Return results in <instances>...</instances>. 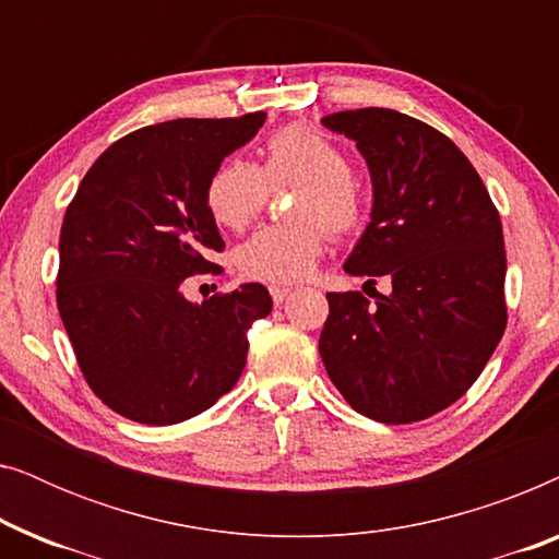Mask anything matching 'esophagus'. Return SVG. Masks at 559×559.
<instances>
[{
  "label": "esophagus",
  "instance_id": "obj_1",
  "mask_svg": "<svg viewBox=\"0 0 559 559\" xmlns=\"http://www.w3.org/2000/svg\"><path fill=\"white\" fill-rule=\"evenodd\" d=\"M270 295H272V302H274V305H280V302H285L289 295H293V287H285V285H272V287H270Z\"/></svg>",
  "mask_w": 559,
  "mask_h": 559
}]
</instances>
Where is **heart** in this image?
Returning a JSON list of instances; mask_svg holds the SVG:
<instances>
[{"instance_id": "b5f03b06", "label": "heart", "mask_w": 559, "mask_h": 559, "mask_svg": "<svg viewBox=\"0 0 559 559\" xmlns=\"http://www.w3.org/2000/svg\"><path fill=\"white\" fill-rule=\"evenodd\" d=\"M262 167L231 157L205 182L211 218L241 231L259 216L266 186H297L295 224L266 226L236 249L241 274L262 282H297L316 270L325 251V228L350 234L364 224V195L350 178L348 157L308 124H289L264 142Z\"/></svg>"}]
</instances>
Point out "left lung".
I'll return each instance as SVG.
<instances>
[{
	"label": "left lung",
	"mask_w": 559,
	"mask_h": 559,
	"mask_svg": "<svg viewBox=\"0 0 559 559\" xmlns=\"http://www.w3.org/2000/svg\"><path fill=\"white\" fill-rule=\"evenodd\" d=\"M356 142L371 216L343 270L389 293H328L318 348L350 407L417 423L468 392L507 328L499 211L468 157L438 129L394 109L320 119Z\"/></svg>",
	"instance_id": "1"
}]
</instances>
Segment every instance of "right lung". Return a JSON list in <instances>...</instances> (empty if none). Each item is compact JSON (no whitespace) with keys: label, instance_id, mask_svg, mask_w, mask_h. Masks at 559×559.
I'll list each match as a JSON object with an SVG mask.
<instances>
[{"label":"right lung","instance_id":"1","mask_svg":"<svg viewBox=\"0 0 559 559\" xmlns=\"http://www.w3.org/2000/svg\"><path fill=\"white\" fill-rule=\"evenodd\" d=\"M175 119L136 129L91 165L60 228L58 310L88 386L119 415L175 425L239 381L249 328L272 312L264 285L190 302L182 282L224 251L205 182L262 129Z\"/></svg>","mask_w":559,"mask_h":559}]
</instances>
